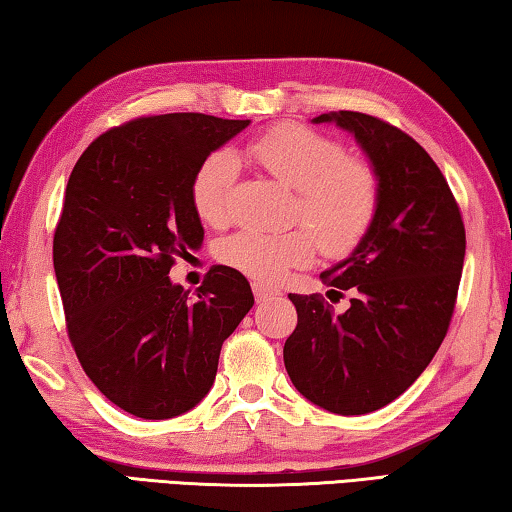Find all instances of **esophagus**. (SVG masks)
Masks as SVG:
<instances>
[{"label": "esophagus", "instance_id": "obj_1", "mask_svg": "<svg viewBox=\"0 0 512 512\" xmlns=\"http://www.w3.org/2000/svg\"><path fill=\"white\" fill-rule=\"evenodd\" d=\"M253 293H255L257 302H266V300L280 296V291H277L275 287H268V284H262V282H253Z\"/></svg>", "mask_w": 512, "mask_h": 512}]
</instances>
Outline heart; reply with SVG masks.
Returning <instances> with one entry per match:
<instances>
[{"instance_id":"obj_1","label":"heart","mask_w":512,"mask_h":512,"mask_svg":"<svg viewBox=\"0 0 512 512\" xmlns=\"http://www.w3.org/2000/svg\"><path fill=\"white\" fill-rule=\"evenodd\" d=\"M246 155L277 183L296 189L293 216L307 228L289 232L241 230L221 241L219 259L257 282H277L305 266L320 246L343 257L357 248L379 212V176L368 160L345 155L343 144L302 124L268 128L246 146ZM237 162L216 151L198 164L189 196L198 219L221 228L230 216Z\"/></svg>"}]
</instances>
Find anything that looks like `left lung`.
<instances>
[{
	"label": "left lung",
	"mask_w": 512,
	"mask_h": 512,
	"mask_svg": "<svg viewBox=\"0 0 512 512\" xmlns=\"http://www.w3.org/2000/svg\"><path fill=\"white\" fill-rule=\"evenodd\" d=\"M379 176V212L354 253L320 280L350 307L334 314L320 293H289L298 325L284 343L293 386L339 415L377 411L400 397L443 343L456 307L465 225L443 171L388 121L339 110Z\"/></svg>",
	"instance_id": "8db88e82"
}]
</instances>
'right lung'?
<instances>
[{"label":"right lung","instance_id":"obj_1","mask_svg":"<svg viewBox=\"0 0 512 512\" xmlns=\"http://www.w3.org/2000/svg\"><path fill=\"white\" fill-rule=\"evenodd\" d=\"M248 119L171 112L101 133L65 187L54 271L69 343L119 409L167 420L203 400L221 345L255 305L244 275L212 266L189 298L169 271L203 241L189 196L207 155Z\"/></svg>","mask_w":512,"mask_h":512}]
</instances>
